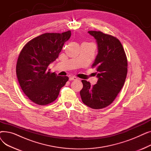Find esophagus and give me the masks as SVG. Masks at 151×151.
<instances>
[{
  "mask_svg": "<svg viewBox=\"0 0 151 151\" xmlns=\"http://www.w3.org/2000/svg\"><path fill=\"white\" fill-rule=\"evenodd\" d=\"M78 80V78L74 76H70L69 78V80L70 81H75V80Z\"/></svg>",
  "mask_w": 151,
  "mask_h": 151,
  "instance_id": "1",
  "label": "esophagus"
}]
</instances>
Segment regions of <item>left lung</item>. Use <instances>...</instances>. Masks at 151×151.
<instances>
[{"label": "left lung", "mask_w": 151, "mask_h": 151, "mask_svg": "<svg viewBox=\"0 0 151 151\" xmlns=\"http://www.w3.org/2000/svg\"><path fill=\"white\" fill-rule=\"evenodd\" d=\"M88 33L96 38L98 45V54L92 67L96 68L99 80L93 86L82 80L80 96L86 105L99 109L111 104L122 89L127 74V59L116 37L100 31Z\"/></svg>", "instance_id": "1"}]
</instances>
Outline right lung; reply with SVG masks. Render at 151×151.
Masks as SVG:
<instances>
[{
  "instance_id": "obj_1",
  "label": "right lung",
  "mask_w": 151,
  "mask_h": 151,
  "mask_svg": "<svg viewBox=\"0 0 151 151\" xmlns=\"http://www.w3.org/2000/svg\"><path fill=\"white\" fill-rule=\"evenodd\" d=\"M71 31L45 33L28 42L18 58L16 71L21 88L27 97L38 105H46L58 98L68 80L67 76L51 73L47 67L56 59Z\"/></svg>"
}]
</instances>
